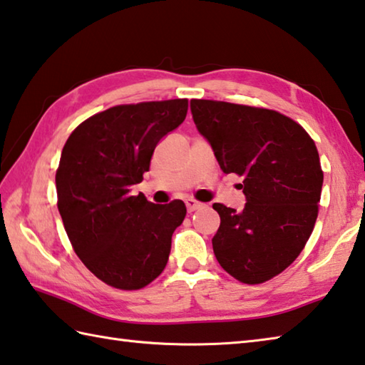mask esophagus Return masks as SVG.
I'll list each match as a JSON object with an SVG mask.
<instances>
[{
  "label": "esophagus",
  "mask_w": 365,
  "mask_h": 365,
  "mask_svg": "<svg viewBox=\"0 0 365 365\" xmlns=\"http://www.w3.org/2000/svg\"><path fill=\"white\" fill-rule=\"evenodd\" d=\"M185 204H187V209H188V212H195L196 209H200L201 207V202H197L196 200H191V197H190V200H187V201H185Z\"/></svg>",
  "instance_id": "34e87169"
}]
</instances>
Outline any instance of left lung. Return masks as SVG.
Returning a JSON list of instances; mask_svg holds the SVG:
<instances>
[{
    "instance_id": "obj_1",
    "label": "left lung",
    "mask_w": 365,
    "mask_h": 365,
    "mask_svg": "<svg viewBox=\"0 0 365 365\" xmlns=\"http://www.w3.org/2000/svg\"><path fill=\"white\" fill-rule=\"evenodd\" d=\"M197 130L225 174L242 177V210L215 202L212 247L240 282L262 284L300 255L319 212L324 172L314 140L279 111L220 101H191Z\"/></svg>"
}]
</instances>
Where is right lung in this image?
Masks as SVG:
<instances>
[{
	"label": "right lung",
	"instance_id": "1",
	"mask_svg": "<svg viewBox=\"0 0 365 365\" xmlns=\"http://www.w3.org/2000/svg\"><path fill=\"white\" fill-rule=\"evenodd\" d=\"M187 111V98L116 105L83 121L63 145L56 188L65 231L86 268L111 287L142 289L168 264L187 207L132 196L130 187Z\"/></svg>",
	"mask_w": 365,
	"mask_h": 365
}]
</instances>
